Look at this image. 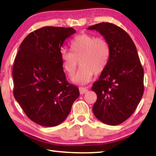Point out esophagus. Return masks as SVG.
Here are the masks:
<instances>
[{
	"mask_svg": "<svg viewBox=\"0 0 156 156\" xmlns=\"http://www.w3.org/2000/svg\"><path fill=\"white\" fill-rule=\"evenodd\" d=\"M79 91H80V94L81 95H83L84 94H85L86 92H87L88 89L85 87H79Z\"/></svg>",
	"mask_w": 156,
	"mask_h": 156,
	"instance_id": "34e87169",
	"label": "esophagus"
}]
</instances>
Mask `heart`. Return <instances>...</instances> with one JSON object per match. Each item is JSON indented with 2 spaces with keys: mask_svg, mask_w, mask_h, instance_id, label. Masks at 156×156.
Returning a JSON list of instances; mask_svg holds the SVG:
<instances>
[{
  "mask_svg": "<svg viewBox=\"0 0 156 156\" xmlns=\"http://www.w3.org/2000/svg\"><path fill=\"white\" fill-rule=\"evenodd\" d=\"M71 51L62 50L60 54L63 69L69 76L74 74L80 60L81 67L72 78L73 83L85 84L91 80L94 73L99 75L104 72L110 58V47L103 38L91 34H81L70 43Z\"/></svg>",
  "mask_w": 156,
  "mask_h": 156,
  "instance_id": "heart-1",
  "label": "heart"
}]
</instances>
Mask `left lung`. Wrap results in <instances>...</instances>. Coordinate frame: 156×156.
<instances>
[{"label":"left lung","mask_w":156,"mask_h":156,"mask_svg":"<svg viewBox=\"0 0 156 156\" xmlns=\"http://www.w3.org/2000/svg\"><path fill=\"white\" fill-rule=\"evenodd\" d=\"M88 30L99 32L110 47L107 67L91 88L97 95L94 114L107 125H120L135 112L144 93V70L136 47L125 30L112 23Z\"/></svg>","instance_id":"left-lung-1"}]
</instances>
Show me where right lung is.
<instances>
[{
  "instance_id": "add662e5",
  "label": "right lung",
  "mask_w": 156,
  "mask_h": 156,
  "mask_svg": "<svg viewBox=\"0 0 156 156\" xmlns=\"http://www.w3.org/2000/svg\"><path fill=\"white\" fill-rule=\"evenodd\" d=\"M72 27H44L23 40L13 67L14 96L29 118L44 126L64 121L79 89L66 80L60 49Z\"/></svg>"
}]
</instances>
